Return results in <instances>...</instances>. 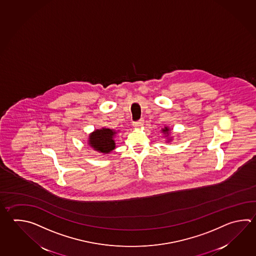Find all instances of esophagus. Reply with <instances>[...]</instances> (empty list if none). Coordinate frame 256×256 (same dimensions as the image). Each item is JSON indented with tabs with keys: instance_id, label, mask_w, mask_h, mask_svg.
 <instances>
[{
	"instance_id": "esophagus-1",
	"label": "esophagus",
	"mask_w": 256,
	"mask_h": 256,
	"mask_svg": "<svg viewBox=\"0 0 256 256\" xmlns=\"http://www.w3.org/2000/svg\"><path fill=\"white\" fill-rule=\"evenodd\" d=\"M144 124V121L143 120H140V121H138V122H134L133 123V126L135 128H140Z\"/></svg>"
}]
</instances>
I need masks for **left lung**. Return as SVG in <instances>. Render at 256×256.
Here are the masks:
<instances>
[{"instance_id": "8db88e82", "label": "left lung", "mask_w": 256, "mask_h": 256, "mask_svg": "<svg viewBox=\"0 0 256 256\" xmlns=\"http://www.w3.org/2000/svg\"><path fill=\"white\" fill-rule=\"evenodd\" d=\"M161 132L164 134V136L166 138H168V140H166V142L169 143V142H171L172 141V138H169V134H170V128H169L168 126H164L162 130H161Z\"/></svg>"}]
</instances>
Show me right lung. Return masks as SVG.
I'll use <instances>...</instances> for the list:
<instances>
[{
	"mask_svg": "<svg viewBox=\"0 0 256 256\" xmlns=\"http://www.w3.org/2000/svg\"><path fill=\"white\" fill-rule=\"evenodd\" d=\"M116 135V131L111 128H102L95 130L88 136V145L100 153L108 154L116 148L114 140Z\"/></svg>",
	"mask_w": 256,
	"mask_h": 256,
	"instance_id": "obj_1",
	"label": "right lung"
}]
</instances>
